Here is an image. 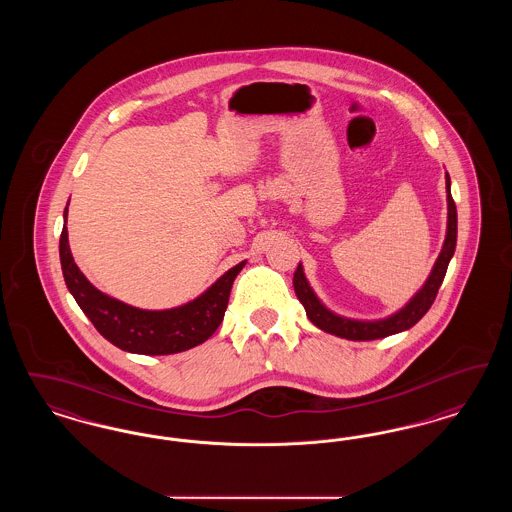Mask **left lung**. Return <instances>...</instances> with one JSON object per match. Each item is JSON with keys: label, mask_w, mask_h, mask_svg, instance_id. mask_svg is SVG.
Wrapping results in <instances>:
<instances>
[{"label": "left lung", "mask_w": 512, "mask_h": 512, "mask_svg": "<svg viewBox=\"0 0 512 512\" xmlns=\"http://www.w3.org/2000/svg\"><path fill=\"white\" fill-rule=\"evenodd\" d=\"M445 190H447V232H445V242L439 251L438 259L434 263L430 276L426 278L424 286L414 293L405 307H401L390 317L378 318V320H357V318L336 315L318 299L317 293L311 288V284L303 272V265L299 263V267L293 274V290H295L297 299L301 301V305L305 307L307 317L317 328L328 332V334H334L338 338H345V340H380V338L413 328L414 324L428 313V309L432 307V303L438 295L439 286L445 278V272H447L449 261H451V257L455 253V245H457V207L451 197L449 174H445Z\"/></svg>", "instance_id": "1"}]
</instances>
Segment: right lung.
Segmentation results:
<instances>
[{
    "label": "right lung",
    "instance_id": "obj_1",
    "mask_svg": "<svg viewBox=\"0 0 512 512\" xmlns=\"http://www.w3.org/2000/svg\"><path fill=\"white\" fill-rule=\"evenodd\" d=\"M67 215L69 203L63 213L65 224L59 240L63 278L78 307L92 320L105 340L128 353L172 355L192 349L215 334L228 307L232 284L245 267V261L226 270L215 284L180 307L163 311L132 307L107 293L99 292L76 267L69 247Z\"/></svg>",
    "mask_w": 512,
    "mask_h": 512
}]
</instances>
